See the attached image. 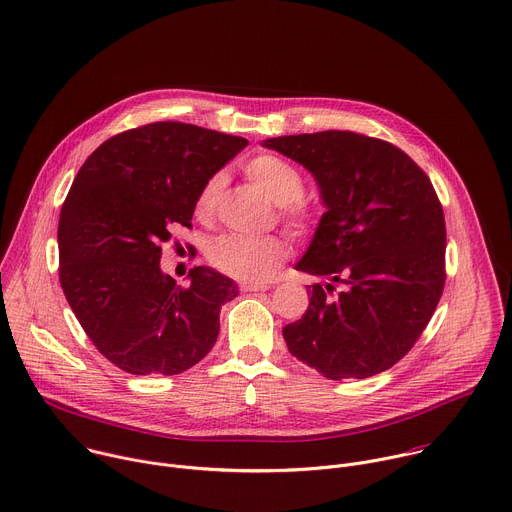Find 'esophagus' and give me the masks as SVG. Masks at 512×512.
<instances>
[{"label":"esophagus","instance_id":"esophagus-1","mask_svg":"<svg viewBox=\"0 0 512 512\" xmlns=\"http://www.w3.org/2000/svg\"><path fill=\"white\" fill-rule=\"evenodd\" d=\"M239 289L243 293H253V291H267L269 285H265V283H241Z\"/></svg>","mask_w":512,"mask_h":512}]
</instances>
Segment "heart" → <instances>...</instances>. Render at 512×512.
Returning <instances> with one entry per match:
<instances>
[{
	"mask_svg": "<svg viewBox=\"0 0 512 512\" xmlns=\"http://www.w3.org/2000/svg\"><path fill=\"white\" fill-rule=\"evenodd\" d=\"M243 173L275 205L281 207L283 219L299 235L315 229L317 213L301 199L305 181L295 164L277 154L263 152L245 162ZM225 181L227 179L223 173H215L199 189L195 199V217L201 223L207 225L217 217ZM285 257L287 245L279 237L247 239L239 235H223L207 249V259L217 271L243 283L267 281L285 261Z\"/></svg>",
	"mask_w": 512,
	"mask_h": 512,
	"instance_id": "heart-1",
	"label": "heart"
}]
</instances>
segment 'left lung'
Segmentation results:
<instances>
[{
	"label": "left lung",
	"mask_w": 512,
	"mask_h": 512,
	"mask_svg": "<svg viewBox=\"0 0 512 512\" xmlns=\"http://www.w3.org/2000/svg\"><path fill=\"white\" fill-rule=\"evenodd\" d=\"M263 146L303 164L327 207L295 265L327 283L309 285L307 311L283 327L291 356L329 380L392 368L422 335L446 281V225L430 179L398 146L350 130Z\"/></svg>",
	"instance_id": "obj_1"
}]
</instances>
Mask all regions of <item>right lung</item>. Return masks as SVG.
Here are the masks:
<instances>
[{"label":"right lung","mask_w":512,"mask_h":512,"mask_svg":"<svg viewBox=\"0 0 512 512\" xmlns=\"http://www.w3.org/2000/svg\"><path fill=\"white\" fill-rule=\"evenodd\" d=\"M247 138L152 122L102 142L82 164L58 225L60 283L96 350L134 376H173L215 346L233 279L191 269L181 287L160 271L162 243L191 227L203 183Z\"/></svg>","instance_id":"1"}]
</instances>
